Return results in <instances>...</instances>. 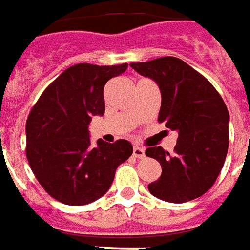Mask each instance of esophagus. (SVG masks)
Instances as JSON below:
<instances>
[{
  "instance_id": "34e87169",
  "label": "esophagus",
  "mask_w": 250,
  "mask_h": 250,
  "mask_svg": "<svg viewBox=\"0 0 250 250\" xmlns=\"http://www.w3.org/2000/svg\"><path fill=\"white\" fill-rule=\"evenodd\" d=\"M133 156L137 158H144L145 157V150L140 146H133Z\"/></svg>"
}]
</instances>
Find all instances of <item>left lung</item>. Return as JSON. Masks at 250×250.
<instances>
[{
    "instance_id": "1",
    "label": "left lung",
    "mask_w": 250,
    "mask_h": 250,
    "mask_svg": "<svg viewBox=\"0 0 250 250\" xmlns=\"http://www.w3.org/2000/svg\"><path fill=\"white\" fill-rule=\"evenodd\" d=\"M141 76L157 83L161 92L158 121L177 130L174 153L147 147L163 173L147 189L154 197L174 204L192 201L207 193L221 172L229 145V112L212 83L176 57L132 62Z\"/></svg>"
}]
</instances>
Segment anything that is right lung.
Wrapping results in <instances>:
<instances>
[{
  "mask_svg": "<svg viewBox=\"0 0 250 250\" xmlns=\"http://www.w3.org/2000/svg\"><path fill=\"white\" fill-rule=\"evenodd\" d=\"M127 63H77L49 85L26 121V158L49 196L66 205H85L109 190L120 164L132 156V144L97 141L90 146L89 124L104 116L105 83Z\"/></svg>",
  "mask_w": 250,
  "mask_h": 250,
  "instance_id": "1",
  "label": "right lung"
}]
</instances>
